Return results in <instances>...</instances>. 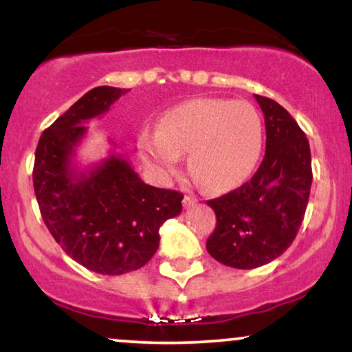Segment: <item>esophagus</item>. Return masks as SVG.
<instances>
[{"label": "esophagus", "instance_id": "34e87169", "mask_svg": "<svg viewBox=\"0 0 352 352\" xmlns=\"http://www.w3.org/2000/svg\"><path fill=\"white\" fill-rule=\"evenodd\" d=\"M195 204H197L195 197H192V195H185V197H184V207H185V208L193 207V205H195Z\"/></svg>", "mask_w": 352, "mask_h": 352}]
</instances>
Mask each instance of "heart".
<instances>
[{
	"instance_id": "heart-1",
	"label": "heart",
	"mask_w": 352,
	"mask_h": 352,
	"mask_svg": "<svg viewBox=\"0 0 352 352\" xmlns=\"http://www.w3.org/2000/svg\"><path fill=\"white\" fill-rule=\"evenodd\" d=\"M140 157L160 179L177 172L180 153L188 168L212 192H225L252 175L263 151V122L245 100L199 98L177 104L157 131L139 139Z\"/></svg>"
}]
</instances>
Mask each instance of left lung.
Wrapping results in <instances>:
<instances>
[{
  "label": "left lung",
  "instance_id": "left-lung-1",
  "mask_svg": "<svg viewBox=\"0 0 352 352\" xmlns=\"http://www.w3.org/2000/svg\"><path fill=\"white\" fill-rule=\"evenodd\" d=\"M254 99L265 114L263 162L252 180L207 201L217 215L207 252L238 270L263 266L288 250L305 218L313 182L309 142L300 125L276 100Z\"/></svg>",
  "mask_w": 352,
  "mask_h": 352
}]
</instances>
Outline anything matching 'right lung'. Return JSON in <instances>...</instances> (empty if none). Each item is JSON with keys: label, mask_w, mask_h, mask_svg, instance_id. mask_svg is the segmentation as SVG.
<instances>
[{"label": "right lung", "mask_w": 352, "mask_h": 352, "mask_svg": "<svg viewBox=\"0 0 352 352\" xmlns=\"http://www.w3.org/2000/svg\"><path fill=\"white\" fill-rule=\"evenodd\" d=\"M125 89L94 87L43 132L33 184L44 223L74 261L100 274L142 268L159 248V228L180 215L184 195L147 185L127 159H107L79 170L76 151L91 119L111 109Z\"/></svg>", "instance_id": "add662e5"}]
</instances>
